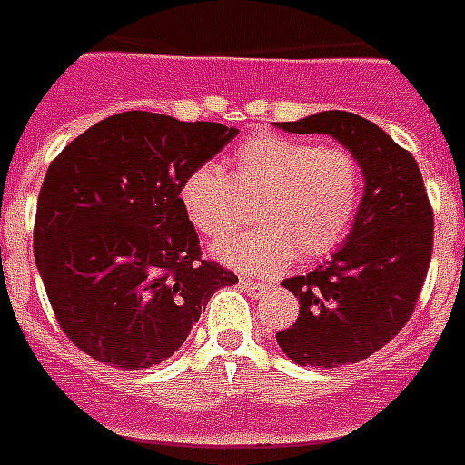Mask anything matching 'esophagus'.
Wrapping results in <instances>:
<instances>
[{
	"label": "esophagus",
	"instance_id": "obj_1",
	"mask_svg": "<svg viewBox=\"0 0 465 465\" xmlns=\"http://www.w3.org/2000/svg\"><path fill=\"white\" fill-rule=\"evenodd\" d=\"M239 285H241V290H243V292L251 297H258L265 290V285H261V282H253V280H248V278H241Z\"/></svg>",
	"mask_w": 465,
	"mask_h": 465
}]
</instances>
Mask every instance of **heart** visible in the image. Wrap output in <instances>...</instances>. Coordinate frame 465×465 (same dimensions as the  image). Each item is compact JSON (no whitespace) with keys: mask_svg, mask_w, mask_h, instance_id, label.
I'll return each instance as SVG.
<instances>
[{"mask_svg":"<svg viewBox=\"0 0 465 465\" xmlns=\"http://www.w3.org/2000/svg\"><path fill=\"white\" fill-rule=\"evenodd\" d=\"M256 226L214 246L222 263L246 272H278L324 256L349 233L361 202V165L343 148H319L304 138L258 134L232 155L224 170L200 165L180 185L190 224L207 239H222L253 200Z\"/></svg>","mask_w":465,"mask_h":465,"instance_id":"b5f03b06","label":"heart"}]
</instances>
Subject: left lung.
<instances>
[{"label": "left lung", "instance_id": "obj_1", "mask_svg": "<svg viewBox=\"0 0 465 465\" xmlns=\"http://www.w3.org/2000/svg\"><path fill=\"white\" fill-rule=\"evenodd\" d=\"M275 126L336 138L363 173V197L343 246L307 275L282 280L300 300V317L278 331V346L300 366L359 363L405 327L427 278L434 217L420 165L385 131L351 112H319Z\"/></svg>", "mask_w": 465, "mask_h": 465}]
</instances>
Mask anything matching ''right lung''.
Instances as JSON below:
<instances>
[{"label": "right lung", "mask_w": 465, "mask_h": 465, "mask_svg": "<svg viewBox=\"0 0 465 465\" xmlns=\"http://www.w3.org/2000/svg\"><path fill=\"white\" fill-rule=\"evenodd\" d=\"M239 134L153 112L102 119L51 163L34 256L67 339L99 363L141 371L170 359L209 297L239 278L202 261L180 185Z\"/></svg>", "instance_id": "right-lung-1"}]
</instances>
